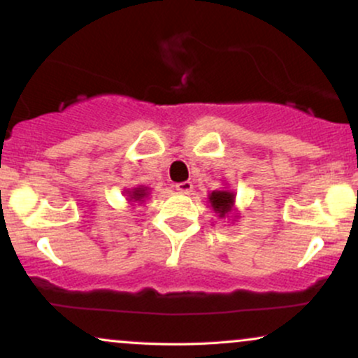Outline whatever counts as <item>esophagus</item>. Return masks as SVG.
<instances>
[{"mask_svg": "<svg viewBox=\"0 0 358 358\" xmlns=\"http://www.w3.org/2000/svg\"><path fill=\"white\" fill-rule=\"evenodd\" d=\"M176 190L182 192V193H190L193 190V183L192 182H180L175 185Z\"/></svg>", "mask_w": 358, "mask_h": 358, "instance_id": "34e87169", "label": "esophagus"}]
</instances>
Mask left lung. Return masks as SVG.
I'll return each instance as SVG.
<instances>
[{"label":"left lung","mask_w":358,"mask_h":358,"mask_svg":"<svg viewBox=\"0 0 358 358\" xmlns=\"http://www.w3.org/2000/svg\"><path fill=\"white\" fill-rule=\"evenodd\" d=\"M210 203H212L213 210L219 213L220 217L227 215V213L231 212L232 203H234V193H231V192H212Z\"/></svg>","instance_id":"1"}]
</instances>
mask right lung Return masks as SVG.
Returning a JSON list of instances; mask_svg holds the SVG:
<instances>
[{
  "label": "right lung",
  "mask_w": 358,
  "mask_h": 358,
  "mask_svg": "<svg viewBox=\"0 0 358 358\" xmlns=\"http://www.w3.org/2000/svg\"><path fill=\"white\" fill-rule=\"evenodd\" d=\"M145 195H146V192L143 190V188H134V192L131 193L129 196H131V199H134V200H141Z\"/></svg>",
  "instance_id": "obj_1"
}]
</instances>
